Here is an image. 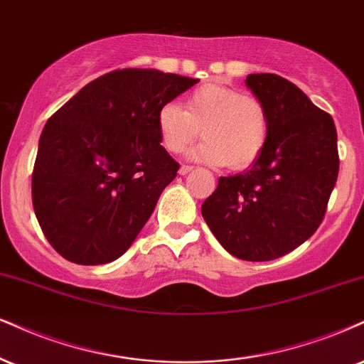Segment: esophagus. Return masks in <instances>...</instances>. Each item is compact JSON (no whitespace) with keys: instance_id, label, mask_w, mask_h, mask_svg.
Segmentation results:
<instances>
[{"instance_id":"1","label":"esophagus","mask_w":364,"mask_h":364,"mask_svg":"<svg viewBox=\"0 0 364 364\" xmlns=\"http://www.w3.org/2000/svg\"><path fill=\"white\" fill-rule=\"evenodd\" d=\"M192 170H194V167H191V165H182V167L178 168V173L187 175L189 172H192Z\"/></svg>"}]
</instances>
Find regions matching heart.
Returning <instances> with one entry per match:
<instances>
[{
    "label": "heart",
    "instance_id": "obj_1",
    "mask_svg": "<svg viewBox=\"0 0 364 364\" xmlns=\"http://www.w3.org/2000/svg\"><path fill=\"white\" fill-rule=\"evenodd\" d=\"M160 143L170 154H181L200 134L205 140L192 156L210 165L246 168L262 155L270 134L267 107L240 89L209 82L186 97V109L165 102L156 113Z\"/></svg>",
    "mask_w": 364,
    "mask_h": 364
}]
</instances>
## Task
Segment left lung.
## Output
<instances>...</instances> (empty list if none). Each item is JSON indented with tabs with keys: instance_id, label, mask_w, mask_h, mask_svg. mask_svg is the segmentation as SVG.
Here are the masks:
<instances>
[{
	"instance_id": "left-lung-1",
	"label": "left lung",
	"mask_w": 364,
	"mask_h": 364,
	"mask_svg": "<svg viewBox=\"0 0 364 364\" xmlns=\"http://www.w3.org/2000/svg\"><path fill=\"white\" fill-rule=\"evenodd\" d=\"M246 86L267 107L270 134L243 173L221 177L203 218L223 248L246 262H270L316 232L339 172L331 114L280 75L250 74Z\"/></svg>"
}]
</instances>
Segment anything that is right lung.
<instances>
[{
  "label": "right lung",
  "mask_w": 364,
  "mask_h": 364,
  "mask_svg": "<svg viewBox=\"0 0 364 364\" xmlns=\"http://www.w3.org/2000/svg\"><path fill=\"white\" fill-rule=\"evenodd\" d=\"M197 82L155 69L113 70L47 121L31 200L58 255L102 264L132 246L178 170L160 145L156 113Z\"/></svg>",
  "instance_id": "1"
}]
</instances>
